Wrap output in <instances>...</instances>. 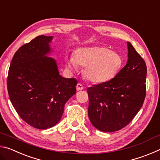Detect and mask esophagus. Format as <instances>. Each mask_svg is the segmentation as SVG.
I'll list each match as a JSON object with an SVG mask.
<instances>
[{"instance_id":"34e87169","label":"esophagus","mask_w":160,"mask_h":160,"mask_svg":"<svg viewBox=\"0 0 160 160\" xmlns=\"http://www.w3.org/2000/svg\"><path fill=\"white\" fill-rule=\"evenodd\" d=\"M76 89H77V90H78V91L82 90H83V89H84V87L82 86V84H80V83H78V85H76Z\"/></svg>"}]
</instances>
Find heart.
I'll list each match as a JSON object with an SVG mask.
<instances>
[{
	"label": "heart",
	"mask_w": 160,
	"mask_h": 160,
	"mask_svg": "<svg viewBox=\"0 0 160 160\" xmlns=\"http://www.w3.org/2000/svg\"><path fill=\"white\" fill-rule=\"evenodd\" d=\"M120 53L104 47H82L75 51V57L68 60V66L75 69L85 68L84 75L90 82L101 84L116 77L123 66Z\"/></svg>",
	"instance_id": "heart-1"
}]
</instances>
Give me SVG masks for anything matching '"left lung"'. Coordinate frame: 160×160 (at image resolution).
Listing matches in <instances>:
<instances>
[{"label": "left lung", "instance_id": "left-lung-1", "mask_svg": "<svg viewBox=\"0 0 160 160\" xmlns=\"http://www.w3.org/2000/svg\"><path fill=\"white\" fill-rule=\"evenodd\" d=\"M127 45L128 61L116 77L88 88L89 118L100 131L122 129L132 120L144 102L147 67L131 43Z\"/></svg>", "mask_w": 160, "mask_h": 160}]
</instances>
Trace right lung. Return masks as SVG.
I'll return each instance as SVG.
<instances>
[{
  "label": "right lung",
  "instance_id": "add662e5",
  "mask_svg": "<svg viewBox=\"0 0 160 160\" xmlns=\"http://www.w3.org/2000/svg\"><path fill=\"white\" fill-rule=\"evenodd\" d=\"M52 39L41 35L22 46L13 56L7 79L13 107L37 129L58 123L66 103L76 93L77 80L62 77L55 59L47 56Z\"/></svg>",
  "mask_w": 160,
  "mask_h": 160
}]
</instances>
